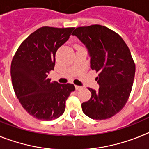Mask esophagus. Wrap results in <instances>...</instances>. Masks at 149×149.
I'll use <instances>...</instances> for the list:
<instances>
[{
	"label": "esophagus",
	"mask_w": 149,
	"mask_h": 149,
	"mask_svg": "<svg viewBox=\"0 0 149 149\" xmlns=\"http://www.w3.org/2000/svg\"><path fill=\"white\" fill-rule=\"evenodd\" d=\"M75 89H76V90H80V89H82V86H77V85H76V86H75Z\"/></svg>",
	"instance_id": "1"
}]
</instances>
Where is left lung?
<instances>
[{
    "mask_svg": "<svg viewBox=\"0 0 149 149\" xmlns=\"http://www.w3.org/2000/svg\"><path fill=\"white\" fill-rule=\"evenodd\" d=\"M86 45L90 67L98 72V91L89 88L90 99L81 104L83 112L96 120L109 119L125 105L135 75V63L128 47L113 30L99 24L77 27L72 33Z\"/></svg>",
    "mask_w": 149,
    "mask_h": 149,
    "instance_id": "8db88e82",
    "label": "left lung"
}]
</instances>
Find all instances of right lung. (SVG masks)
<instances>
[{
  "instance_id": "right-lung-1",
  "label": "right lung",
  "mask_w": 149,
  "mask_h": 149,
  "mask_svg": "<svg viewBox=\"0 0 149 149\" xmlns=\"http://www.w3.org/2000/svg\"><path fill=\"white\" fill-rule=\"evenodd\" d=\"M74 27H42L23 41L11 63L12 83L18 101L36 119L51 121L65 111V101L74 91L72 84L51 82L55 54L68 39Z\"/></svg>"
}]
</instances>
